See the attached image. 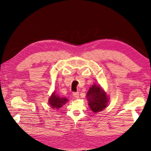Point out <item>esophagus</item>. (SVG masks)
Here are the masks:
<instances>
[{
    "label": "esophagus",
    "mask_w": 151,
    "mask_h": 151,
    "mask_svg": "<svg viewBox=\"0 0 151 151\" xmlns=\"http://www.w3.org/2000/svg\"><path fill=\"white\" fill-rule=\"evenodd\" d=\"M73 96H74V98L76 99H78L79 98V94L78 92H74L73 93Z\"/></svg>",
    "instance_id": "obj_1"
}]
</instances>
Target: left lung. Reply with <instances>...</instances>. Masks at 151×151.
Here are the masks:
<instances>
[{"label": "left lung", "mask_w": 151, "mask_h": 151, "mask_svg": "<svg viewBox=\"0 0 151 151\" xmlns=\"http://www.w3.org/2000/svg\"><path fill=\"white\" fill-rule=\"evenodd\" d=\"M89 107L94 112L101 111L107 106L108 98L99 86L94 84L87 93Z\"/></svg>", "instance_id": "8db88e82"}]
</instances>
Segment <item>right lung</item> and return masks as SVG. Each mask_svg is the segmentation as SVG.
Instances as JSON below:
<instances>
[{
  "instance_id": "1",
  "label": "right lung",
  "mask_w": 151,
  "mask_h": 151,
  "mask_svg": "<svg viewBox=\"0 0 151 151\" xmlns=\"http://www.w3.org/2000/svg\"><path fill=\"white\" fill-rule=\"evenodd\" d=\"M67 101V99L64 98H60L54 93L49 99V104L51 105L52 108L59 109Z\"/></svg>"
}]
</instances>
